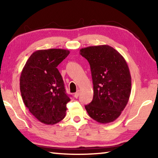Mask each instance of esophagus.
<instances>
[{"label":"esophagus","instance_id":"1","mask_svg":"<svg viewBox=\"0 0 158 158\" xmlns=\"http://www.w3.org/2000/svg\"><path fill=\"white\" fill-rule=\"evenodd\" d=\"M79 90H77V91L74 93V98H77L79 97Z\"/></svg>","mask_w":158,"mask_h":158}]
</instances>
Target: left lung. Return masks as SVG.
<instances>
[{"label": "left lung", "instance_id": "left-lung-1", "mask_svg": "<svg viewBox=\"0 0 158 158\" xmlns=\"http://www.w3.org/2000/svg\"><path fill=\"white\" fill-rule=\"evenodd\" d=\"M80 54L90 64L93 84V98L85 105L90 118L100 123L117 119L129 100L131 76L121 53L109 45L88 47Z\"/></svg>", "mask_w": 158, "mask_h": 158}]
</instances>
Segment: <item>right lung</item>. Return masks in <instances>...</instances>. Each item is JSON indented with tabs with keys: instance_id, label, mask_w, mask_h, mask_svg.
Segmentation results:
<instances>
[{
	"instance_id": "add662e5",
	"label": "right lung",
	"mask_w": 158,
	"mask_h": 158,
	"mask_svg": "<svg viewBox=\"0 0 158 158\" xmlns=\"http://www.w3.org/2000/svg\"><path fill=\"white\" fill-rule=\"evenodd\" d=\"M69 51L50 49L35 52L20 77V91L29 111L42 123L53 125L64 118L70 98L57 66Z\"/></svg>"
}]
</instances>
